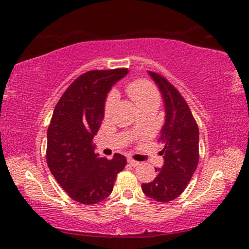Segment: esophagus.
I'll return each instance as SVG.
<instances>
[{
    "mask_svg": "<svg viewBox=\"0 0 249 249\" xmlns=\"http://www.w3.org/2000/svg\"><path fill=\"white\" fill-rule=\"evenodd\" d=\"M128 162H129L130 165H132L133 167H137V166L141 165L140 161H136V160H134V159H132V158L128 159Z\"/></svg>",
    "mask_w": 249,
    "mask_h": 249,
    "instance_id": "1",
    "label": "esophagus"
}]
</instances>
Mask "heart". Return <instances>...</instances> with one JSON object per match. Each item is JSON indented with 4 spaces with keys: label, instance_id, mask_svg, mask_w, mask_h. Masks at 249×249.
I'll use <instances>...</instances> for the list:
<instances>
[{
    "label": "heart",
    "instance_id": "1",
    "mask_svg": "<svg viewBox=\"0 0 249 249\" xmlns=\"http://www.w3.org/2000/svg\"><path fill=\"white\" fill-rule=\"evenodd\" d=\"M126 92L130 99L134 101V103L137 105V107H145V105H157L159 104V94L158 91L153 84L144 81V80H136L127 84ZM117 99L114 92H111L108 94L107 102H105V114L108 115L109 112L115 104Z\"/></svg>",
    "mask_w": 249,
    "mask_h": 249
}]
</instances>
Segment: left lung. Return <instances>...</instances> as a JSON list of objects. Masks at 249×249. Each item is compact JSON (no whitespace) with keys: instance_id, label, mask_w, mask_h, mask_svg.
I'll list each match as a JSON object with an SVG mask.
<instances>
[{"instance_id":"8db88e82","label":"left lung","mask_w":249,"mask_h":249,"mask_svg":"<svg viewBox=\"0 0 249 249\" xmlns=\"http://www.w3.org/2000/svg\"><path fill=\"white\" fill-rule=\"evenodd\" d=\"M157 86L165 105V123L159 141L165 145L163 165L158 176L142 184L146 196L169 202L184 191L199 162V128L187 102L178 90L158 73L147 71Z\"/></svg>"}]
</instances>
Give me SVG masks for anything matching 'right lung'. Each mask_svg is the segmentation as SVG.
<instances>
[{
  "mask_svg": "<svg viewBox=\"0 0 249 249\" xmlns=\"http://www.w3.org/2000/svg\"><path fill=\"white\" fill-rule=\"evenodd\" d=\"M127 73L128 69L88 71L71 83L53 109L47 130V165L79 203L91 205L107 199L126 165L121 154L111 160L95 154L93 138L104 119L108 92Z\"/></svg>",
  "mask_w": 249,
  "mask_h": 249,
  "instance_id": "right-lung-1",
  "label": "right lung"
}]
</instances>
